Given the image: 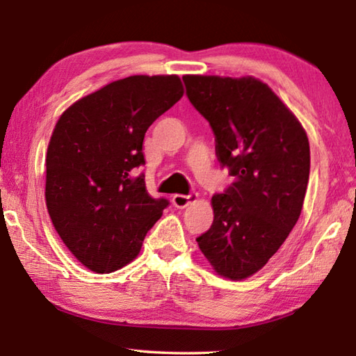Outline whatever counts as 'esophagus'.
I'll return each mask as SVG.
<instances>
[{"label":"esophagus","mask_w":356,"mask_h":356,"mask_svg":"<svg viewBox=\"0 0 356 356\" xmlns=\"http://www.w3.org/2000/svg\"><path fill=\"white\" fill-rule=\"evenodd\" d=\"M197 200L196 193H190V195H174L172 196V204L179 209H184L188 206V204L195 202Z\"/></svg>","instance_id":"1"}]
</instances>
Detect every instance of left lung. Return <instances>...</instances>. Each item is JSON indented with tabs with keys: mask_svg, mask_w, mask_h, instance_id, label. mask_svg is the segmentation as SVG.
Wrapping results in <instances>:
<instances>
[{
	"mask_svg": "<svg viewBox=\"0 0 356 356\" xmlns=\"http://www.w3.org/2000/svg\"><path fill=\"white\" fill-rule=\"evenodd\" d=\"M186 97L207 119L234 182L212 196L213 222L196 238L229 280L261 270L297 225L309 180V141L298 119L252 76L185 75Z\"/></svg>",
	"mask_w": 356,
	"mask_h": 356,
	"instance_id": "left-lung-1",
	"label": "left lung"
}]
</instances>
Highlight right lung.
Wrapping results in <instances>:
<instances>
[{
	"instance_id": "right-lung-1",
	"label": "right lung",
	"mask_w": 356,
	"mask_h": 356,
	"mask_svg": "<svg viewBox=\"0 0 356 356\" xmlns=\"http://www.w3.org/2000/svg\"><path fill=\"white\" fill-rule=\"evenodd\" d=\"M177 75H134L75 102L59 118L47 150V209L84 267L111 273L134 261L170 206L147 193L135 170L156 118L180 100Z\"/></svg>"
}]
</instances>
